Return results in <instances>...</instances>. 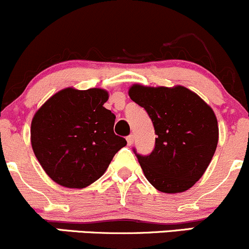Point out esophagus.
Instances as JSON below:
<instances>
[{
  "instance_id": "34e87169",
  "label": "esophagus",
  "mask_w": 249,
  "mask_h": 249,
  "mask_svg": "<svg viewBox=\"0 0 249 249\" xmlns=\"http://www.w3.org/2000/svg\"><path fill=\"white\" fill-rule=\"evenodd\" d=\"M126 141H127V144L131 145L132 143H134V136H132V135H129V136L126 137Z\"/></svg>"
}]
</instances>
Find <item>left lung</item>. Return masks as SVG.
<instances>
[{
  "instance_id": "8db88e82",
  "label": "left lung",
  "mask_w": 249,
  "mask_h": 249,
  "mask_svg": "<svg viewBox=\"0 0 249 249\" xmlns=\"http://www.w3.org/2000/svg\"><path fill=\"white\" fill-rule=\"evenodd\" d=\"M130 99L145 109L154 125L155 145L149 155L136 154L148 182L162 193L192 188L210 165L218 143L212 108L184 87L132 85Z\"/></svg>"
}]
</instances>
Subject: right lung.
Returning <instances> with one entry per match:
<instances>
[{
    "label": "right lung",
    "instance_id": "right-lung-1",
    "mask_svg": "<svg viewBox=\"0 0 249 249\" xmlns=\"http://www.w3.org/2000/svg\"><path fill=\"white\" fill-rule=\"evenodd\" d=\"M108 92L72 88L53 95L35 114L31 144L46 173L66 188L99 179L126 140L113 131L115 115L105 108Z\"/></svg>",
    "mask_w": 249,
    "mask_h": 249
}]
</instances>
